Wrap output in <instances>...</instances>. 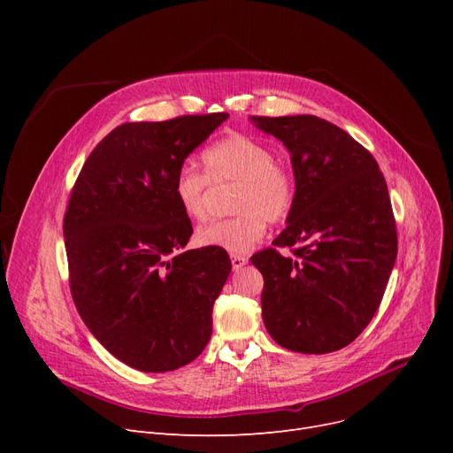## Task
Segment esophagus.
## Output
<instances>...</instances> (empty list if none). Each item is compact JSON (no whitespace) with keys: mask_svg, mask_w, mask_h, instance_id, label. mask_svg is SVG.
Here are the masks:
<instances>
[{"mask_svg":"<svg viewBox=\"0 0 453 453\" xmlns=\"http://www.w3.org/2000/svg\"><path fill=\"white\" fill-rule=\"evenodd\" d=\"M248 265V258L242 255H231V266L233 270H241L242 266Z\"/></svg>","mask_w":453,"mask_h":453,"instance_id":"1","label":"esophagus"}]
</instances>
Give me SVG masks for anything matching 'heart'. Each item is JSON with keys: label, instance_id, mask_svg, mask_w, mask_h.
Here are the masks:
<instances>
[{"label": "heart", "instance_id": "b5f03b06", "mask_svg": "<svg viewBox=\"0 0 453 453\" xmlns=\"http://www.w3.org/2000/svg\"><path fill=\"white\" fill-rule=\"evenodd\" d=\"M202 163L205 174L183 166L174 180L176 200L188 219H205L209 183L236 181L239 187L233 195L236 214L200 227V246L246 253L263 239L268 222H280L290 214L297 193L296 174L287 163L275 159L266 142L231 134L209 147Z\"/></svg>", "mask_w": 453, "mask_h": 453}]
</instances>
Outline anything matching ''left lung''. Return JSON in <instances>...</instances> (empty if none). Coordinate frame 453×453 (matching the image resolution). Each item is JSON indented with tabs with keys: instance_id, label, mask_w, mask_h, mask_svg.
Here are the masks:
<instances>
[{
	"instance_id": "8db88e82",
	"label": "left lung",
	"mask_w": 453,
	"mask_h": 453,
	"mask_svg": "<svg viewBox=\"0 0 453 453\" xmlns=\"http://www.w3.org/2000/svg\"><path fill=\"white\" fill-rule=\"evenodd\" d=\"M251 121L290 150L297 183L288 226L273 248L251 257L265 277L263 321L284 349L340 350L372 319L395 266L388 183L372 154L321 117L253 115Z\"/></svg>"
}]
</instances>
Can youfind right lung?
Instances as JSON below:
<instances>
[{"mask_svg":"<svg viewBox=\"0 0 453 453\" xmlns=\"http://www.w3.org/2000/svg\"><path fill=\"white\" fill-rule=\"evenodd\" d=\"M227 117L117 127L71 188L64 214L71 297L91 334L137 371H174L209 343L231 260L220 248L183 251L193 224L174 180Z\"/></svg>","mask_w":453,"mask_h":453,"instance_id":"obj_1","label":"right lung"}]
</instances>
